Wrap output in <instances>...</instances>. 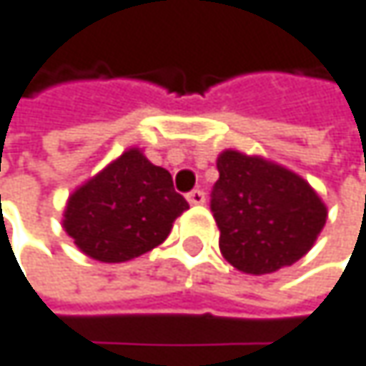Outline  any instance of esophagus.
<instances>
[{
    "mask_svg": "<svg viewBox=\"0 0 366 366\" xmlns=\"http://www.w3.org/2000/svg\"><path fill=\"white\" fill-rule=\"evenodd\" d=\"M187 202H189L191 206H202V204L206 202V195H204V191L195 189V191H191V193L187 195Z\"/></svg>",
    "mask_w": 366,
    "mask_h": 366,
    "instance_id": "1",
    "label": "esophagus"
}]
</instances>
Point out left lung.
<instances>
[{"mask_svg": "<svg viewBox=\"0 0 366 366\" xmlns=\"http://www.w3.org/2000/svg\"><path fill=\"white\" fill-rule=\"evenodd\" d=\"M212 189L223 257L247 274H270L296 264L315 244L328 210L298 173L238 149L217 160Z\"/></svg>", "mask_w": 366, "mask_h": 366, "instance_id": "8db88e82", "label": "left lung"}]
</instances>
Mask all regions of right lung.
I'll use <instances>...</instances> for the list:
<instances>
[{"label": "right lung", "mask_w": 366, "mask_h": 366, "mask_svg": "<svg viewBox=\"0 0 366 366\" xmlns=\"http://www.w3.org/2000/svg\"><path fill=\"white\" fill-rule=\"evenodd\" d=\"M184 210L171 173L130 147L68 197L61 225L87 257L119 264L162 244Z\"/></svg>", "instance_id": "right-lung-1"}]
</instances>
